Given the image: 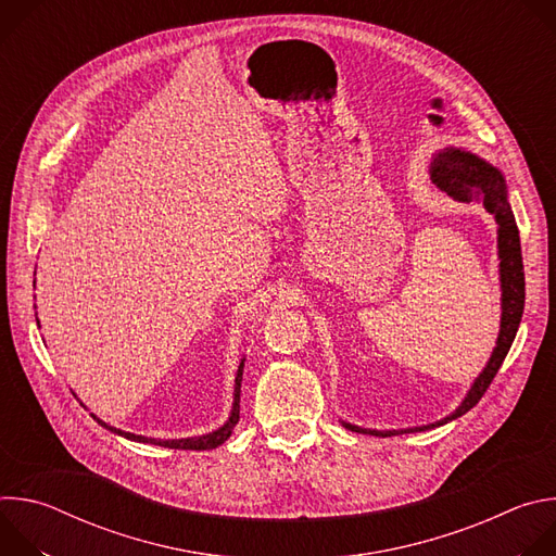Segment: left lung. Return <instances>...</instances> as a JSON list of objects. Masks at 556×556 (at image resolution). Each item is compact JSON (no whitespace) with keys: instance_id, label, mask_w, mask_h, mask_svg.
Segmentation results:
<instances>
[{"instance_id":"8db88e82","label":"left lung","mask_w":556,"mask_h":556,"mask_svg":"<svg viewBox=\"0 0 556 556\" xmlns=\"http://www.w3.org/2000/svg\"><path fill=\"white\" fill-rule=\"evenodd\" d=\"M431 178L433 182L444 189L448 195L457 200H482L486 211L495 215L500 224V273H502V330L497 339V348L486 365V369L480 374V378L472 382L470 391L466 393L464 403L451 414L448 418L418 427V429H405V431H371V429H361L354 425H348V429L356 433H369V435H399V433H409V431H425L431 427L446 425L448 420H455L470 412L475 405L480 403L486 389L491 387L493 378L497 376L513 341L521 324V314H523V301H526V279H523V257H521V242H519V228L513 215V208L506 198V182L502 174L484 163L482 157L472 155L462 149H446L440 151L435 163L431 167Z\"/></svg>"}]
</instances>
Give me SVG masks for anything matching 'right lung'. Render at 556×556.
<instances>
[{"instance_id": "obj_1", "label": "right lung", "mask_w": 556, "mask_h": 556, "mask_svg": "<svg viewBox=\"0 0 556 556\" xmlns=\"http://www.w3.org/2000/svg\"><path fill=\"white\" fill-rule=\"evenodd\" d=\"M242 374H244V363H240V369H237V378H235V403H232V412H230V418L228 422L208 433V435H200V438H187V440H151V438H144V435H134V433H127V431H121V429H114V427H108L103 420L97 418V422L127 440H134V442H149V444H161V446H167V448H185V451H208V448H215L219 444H224L232 431V427L240 422V391H242Z\"/></svg>"}]
</instances>
